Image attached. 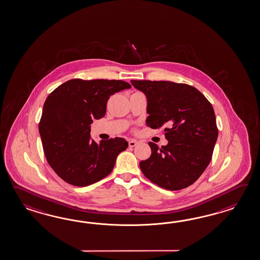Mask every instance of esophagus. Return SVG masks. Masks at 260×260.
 <instances>
[{
    "label": "esophagus",
    "instance_id": "obj_1",
    "mask_svg": "<svg viewBox=\"0 0 260 260\" xmlns=\"http://www.w3.org/2000/svg\"><path fill=\"white\" fill-rule=\"evenodd\" d=\"M137 144H138V142L135 141V140H129V141H128V146H129V147H134Z\"/></svg>",
    "mask_w": 260,
    "mask_h": 260
}]
</instances>
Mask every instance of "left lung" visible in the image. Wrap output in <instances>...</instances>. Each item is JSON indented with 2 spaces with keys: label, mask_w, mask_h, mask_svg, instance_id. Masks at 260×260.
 <instances>
[{
  "label": "left lung",
  "mask_w": 260,
  "mask_h": 260,
  "mask_svg": "<svg viewBox=\"0 0 260 260\" xmlns=\"http://www.w3.org/2000/svg\"><path fill=\"white\" fill-rule=\"evenodd\" d=\"M147 100L146 125L165 127L166 146L149 142L151 156L140 162L143 174L166 190L194 183L209 165L218 128L214 110L200 91L185 83L133 81Z\"/></svg>",
  "instance_id": "8db88e82"
}]
</instances>
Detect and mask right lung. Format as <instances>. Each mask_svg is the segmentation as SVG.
Here are the masks:
<instances>
[{"instance_id":"1","label":"right lung","mask_w":260,"mask_h":260,"mask_svg":"<svg viewBox=\"0 0 260 260\" xmlns=\"http://www.w3.org/2000/svg\"><path fill=\"white\" fill-rule=\"evenodd\" d=\"M132 87L116 80H70L47 98L39 122L45 156L51 168L66 182L85 187L113 171L119 153L127 149L123 138H90L93 119L106 113L110 95Z\"/></svg>"}]
</instances>
